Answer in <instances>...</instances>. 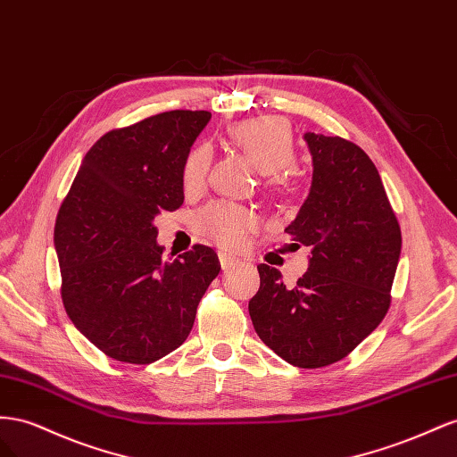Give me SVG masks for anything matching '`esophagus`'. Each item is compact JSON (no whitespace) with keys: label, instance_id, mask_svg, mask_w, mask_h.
Returning <instances> with one entry per match:
<instances>
[{"label":"esophagus","instance_id":"esophagus-1","mask_svg":"<svg viewBox=\"0 0 457 457\" xmlns=\"http://www.w3.org/2000/svg\"><path fill=\"white\" fill-rule=\"evenodd\" d=\"M218 258H220L221 270H224V271H228V270H231V268H236L237 264H241L237 258H233V256H231V254H228V253H220V254H218Z\"/></svg>","mask_w":457,"mask_h":457}]
</instances>
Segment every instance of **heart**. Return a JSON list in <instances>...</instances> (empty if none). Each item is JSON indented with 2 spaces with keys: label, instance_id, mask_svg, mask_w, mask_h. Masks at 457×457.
Segmentation results:
<instances>
[{
  "label": "heart",
  "instance_id": "1",
  "mask_svg": "<svg viewBox=\"0 0 457 457\" xmlns=\"http://www.w3.org/2000/svg\"><path fill=\"white\" fill-rule=\"evenodd\" d=\"M229 137L239 149L251 156L260 172L268 174L271 189H289L296 181V170L291 166L295 161V139L291 128L278 116H258V119L241 120L229 128ZM212 151L208 145L191 149L181 170L184 189L199 191L211 168ZM260 224V218L249 206L228 201H214L201 208L195 216L197 231L206 239L214 241L226 249H237Z\"/></svg>",
  "mask_w": 457,
  "mask_h": 457
}]
</instances>
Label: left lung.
<instances>
[{
    "mask_svg": "<svg viewBox=\"0 0 457 457\" xmlns=\"http://www.w3.org/2000/svg\"><path fill=\"white\" fill-rule=\"evenodd\" d=\"M304 139L314 174L285 233L291 251L310 246V266L287 287L279 270L260 264L249 314L278 356L316 370L348 356L386 316L402 233L363 149L338 136L306 132Z\"/></svg>",
    "mask_w": 457,
    "mask_h": 457,
    "instance_id": "obj_1",
    "label": "left lung"
}]
</instances>
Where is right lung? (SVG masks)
Wrapping results in <instances>:
<instances>
[{
    "label": "right lung",
    "mask_w": 457,
    "mask_h": 457,
    "mask_svg": "<svg viewBox=\"0 0 457 457\" xmlns=\"http://www.w3.org/2000/svg\"><path fill=\"white\" fill-rule=\"evenodd\" d=\"M208 120V111H168L111 129L86 153L59 208L64 310L112 360L143 366L184 345L220 273L211 246L162 256L154 228L184 203L181 170Z\"/></svg>",
    "instance_id": "right-lung-1"
}]
</instances>
